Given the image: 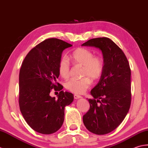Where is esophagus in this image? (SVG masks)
I'll return each mask as SVG.
<instances>
[{"label":"esophagus","mask_w":148,"mask_h":148,"mask_svg":"<svg viewBox=\"0 0 148 148\" xmlns=\"http://www.w3.org/2000/svg\"><path fill=\"white\" fill-rule=\"evenodd\" d=\"M82 97L81 96H80V95H74V98L75 99H79V98H82Z\"/></svg>","instance_id":"esophagus-1"}]
</instances>
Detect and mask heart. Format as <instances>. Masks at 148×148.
I'll use <instances>...</instances> for the list:
<instances>
[{"mask_svg": "<svg viewBox=\"0 0 148 148\" xmlns=\"http://www.w3.org/2000/svg\"><path fill=\"white\" fill-rule=\"evenodd\" d=\"M73 63L82 66V76L80 79L69 80L65 84V87L68 91L76 94H82L90 86L91 81L100 78L104 70V62L100 57L94 56V54L89 49L78 48L71 55ZM59 72L61 76L67 78L70 73V64L66 57H62L59 62ZM90 77L89 78L88 77Z\"/></svg>", "mask_w": 148, "mask_h": 148, "instance_id": "1", "label": "heart"}]
</instances>
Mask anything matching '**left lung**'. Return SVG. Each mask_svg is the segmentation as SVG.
<instances>
[{
    "label": "left lung",
    "instance_id": "obj_1",
    "mask_svg": "<svg viewBox=\"0 0 148 148\" xmlns=\"http://www.w3.org/2000/svg\"><path fill=\"white\" fill-rule=\"evenodd\" d=\"M82 46L101 50L104 70L98 83L91 91L90 108L83 116L89 132L105 135L114 130L128 112L131 104V70L122 50L108 38L91 39Z\"/></svg>",
    "mask_w": 148,
    "mask_h": 148
}]
</instances>
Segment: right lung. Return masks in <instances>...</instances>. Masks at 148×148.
Here are the masks:
<instances>
[{
	"label": "right lung",
	"mask_w": 148,
	"mask_h": 148,
	"mask_svg": "<svg viewBox=\"0 0 148 148\" xmlns=\"http://www.w3.org/2000/svg\"><path fill=\"white\" fill-rule=\"evenodd\" d=\"M71 46L59 39H47L30 51L21 66L20 109L27 123L38 133L59 130L64 122V107L73 101V95L61 91L62 86L56 82L62 53ZM53 88L61 91L57 99L49 95Z\"/></svg>",
	"instance_id": "1"
}]
</instances>
